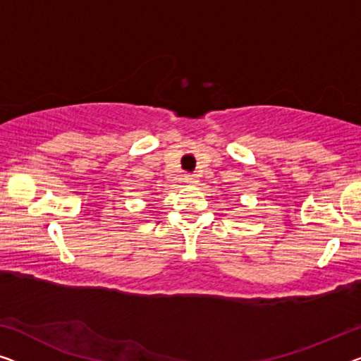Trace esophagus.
Masks as SVG:
<instances>
[{
    "instance_id": "obj_1",
    "label": "esophagus",
    "mask_w": 361,
    "mask_h": 361,
    "mask_svg": "<svg viewBox=\"0 0 361 361\" xmlns=\"http://www.w3.org/2000/svg\"><path fill=\"white\" fill-rule=\"evenodd\" d=\"M185 183H188V185H196L197 183V178H196V175H185Z\"/></svg>"
}]
</instances>
